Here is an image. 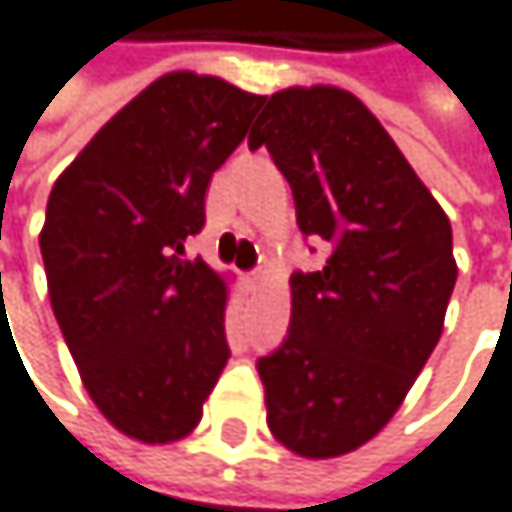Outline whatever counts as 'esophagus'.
<instances>
[{"label":"esophagus","instance_id":"esophagus-1","mask_svg":"<svg viewBox=\"0 0 512 512\" xmlns=\"http://www.w3.org/2000/svg\"><path fill=\"white\" fill-rule=\"evenodd\" d=\"M251 279H261V270H254V273H251Z\"/></svg>","mask_w":512,"mask_h":512}]
</instances>
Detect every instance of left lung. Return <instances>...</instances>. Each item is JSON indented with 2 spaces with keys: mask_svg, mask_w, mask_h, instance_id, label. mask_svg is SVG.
<instances>
[{
  "mask_svg": "<svg viewBox=\"0 0 512 512\" xmlns=\"http://www.w3.org/2000/svg\"><path fill=\"white\" fill-rule=\"evenodd\" d=\"M248 147H267L316 273L291 276V325L258 359L270 433L301 458L378 436L439 344L458 279L445 211L356 94L313 85L264 97Z\"/></svg>",
  "mask_w": 512,
  "mask_h": 512,
  "instance_id": "8db88e82",
  "label": "left lung"
}]
</instances>
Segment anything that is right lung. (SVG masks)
<instances>
[{
	"label": "right lung",
	"instance_id": "obj_1",
	"mask_svg": "<svg viewBox=\"0 0 512 512\" xmlns=\"http://www.w3.org/2000/svg\"><path fill=\"white\" fill-rule=\"evenodd\" d=\"M261 101L218 76L165 73L51 187L39 248L54 319L94 405L137 442L193 433L230 359L227 282L184 242Z\"/></svg>",
	"mask_w": 512,
	"mask_h": 512
}]
</instances>
